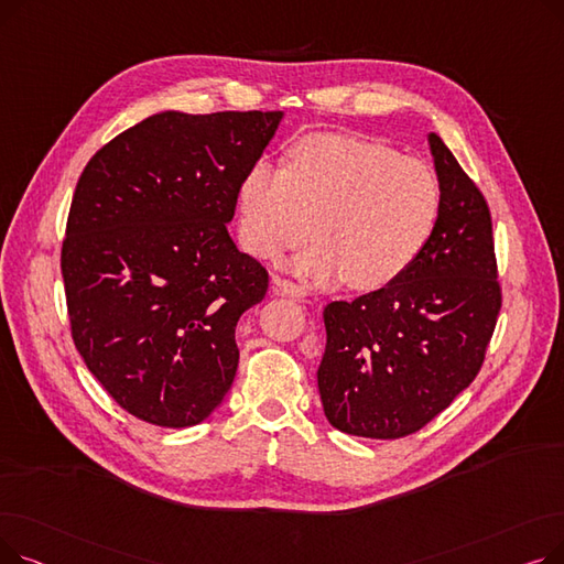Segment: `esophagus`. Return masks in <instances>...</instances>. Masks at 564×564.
<instances>
[{"instance_id": "esophagus-1", "label": "esophagus", "mask_w": 564, "mask_h": 564, "mask_svg": "<svg viewBox=\"0 0 564 564\" xmlns=\"http://www.w3.org/2000/svg\"><path fill=\"white\" fill-rule=\"evenodd\" d=\"M272 290L276 294H285V297H292V300H306L308 297L306 288L292 283V281H285V279H279V276L272 279Z\"/></svg>"}]
</instances>
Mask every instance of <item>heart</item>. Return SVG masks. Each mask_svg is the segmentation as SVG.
<instances>
[{"label":"heart","instance_id":"heart-1","mask_svg":"<svg viewBox=\"0 0 564 564\" xmlns=\"http://www.w3.org/2000/svg\"><path fill=\"white\" fill-rule=\"evenodd\" d=\"M249 253L270 260L317 245L292 270L354 290L389 285L416 260L441 215L434 171L391 145L340 132H313L288 148L285 166L256 160L237 189Z\"/></svg>","mask_w":564,"mask_h":564}]
</instances>
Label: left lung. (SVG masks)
Returning <instances> with one entry per match:
<instances>
[{
  "instance_id": "obj_1",
  "label": "left lung",
  "mask_w": 564,
  "mask_h": 564,
  "mask_svg": "<svg viewBox=\"0 0 564 564\" xmlns=\"http://www.w3.org/2000/svg\"><path fill=\"white\" fill-rule=\"evenodd\" d=\"M441 215L423 253L389 285L324 308L317 389L354 436L419 432L476 379L498 311L491 215L451 148L430 132Z\"/></svg>"
}]
</instances>
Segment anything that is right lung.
<instances>
[{
	"instance_id": "add662e5",
	"label": "right lung",
	"mask_w": 564,
	"mask_h": 564,
	"mask_svg": "<svg viewBox=\"0 0 564 564\" xmlns=\"http://www.w3.org/2000/svg\"><path fill=\"white\" fill-rule=\"evenodd\" d=\"M283 111H160L88 160L62 274L86 368L132 416L203 423L235 379L237 319L267 292L230 240L237 189Z\"/></svg>"
}]
</instances>
